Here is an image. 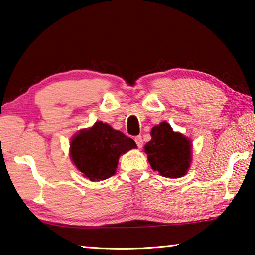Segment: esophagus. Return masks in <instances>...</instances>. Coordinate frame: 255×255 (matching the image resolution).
<instances>
[{
    "instance_id": "1",
    "label": "esophagus",
    "mask_w": 255,
    "mask_h": 255,
    "mask_svg": "<svg viewBox=\"0 0 255 255\" xmlns=\"http://www.w3.org/2000/svg\"><path fill=\"white\" fill-rule=\"evenodd\" d=\"M134 141H135V144H137V146H138L139 148L142 147V138H141V135H137V137L134 138Z\"/></svg>"
}]
</instances>
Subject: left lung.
I'll return each instance as SVG.
<instances>
[{"mask_svg":"<svg viewBox=\"0 0 255 255\" xmlns=\"http://www.w3.org/2000/svg\"><path fill=\"white\" fill-rule=\"evenodd\" d=\"M151 137L144 149L152 169L169 179L186 175L193 161L190 139L174 131L166 121L152 128Z\"/></svg>","mask_w":255,"mask_h":255,"instance_id":"1","label":"left lung"}]
</instances>
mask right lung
<instances>
[{
    "label": "right lung",
    "mask_w": 255,
    "mask_h": 255,
    "mask_svg": "<svg viewBox=\"0 0 255 255\" xmlns=\"http://www.w3.org/2000/svg\"><path fill=\"white\" fill-rule=\"evenodd\" d=\"M133 148L137 145L131 138L108 123L97 121L73 135L69 156L83 177L99 182L115 175L120 156Z\"/></svg>",
    "instance_id": "add662e5"
}]
</instances>
